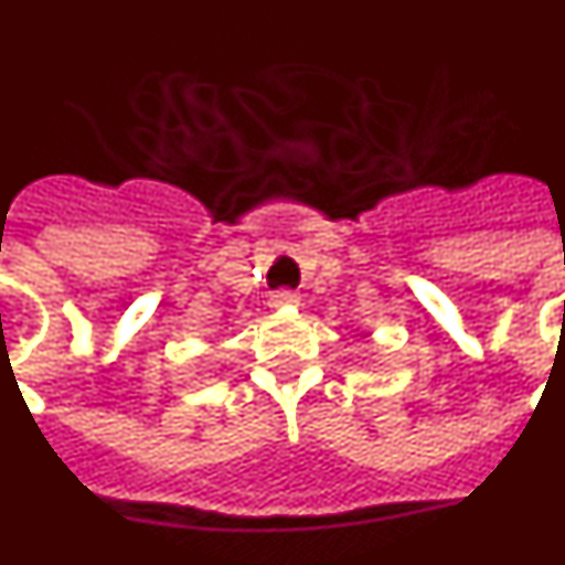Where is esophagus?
<instances>
[{
	"mask_svg": "<svg viewBox=\"0 0 565 565\" xmlns=\"http://www.w3.org/2000/svg\"><path fill=\"white\" fill-rule=\"evenodd\" d=\"M297 302H299V294L297 291H288V288H282V291H274L271 294V306L274 308L297 306Z\"/></svg>",
	"mask_w": 565,
	"mask_h": 565,
	"instance_id": "obj_1",
	"label": "esophagus"
}]
</instances>
